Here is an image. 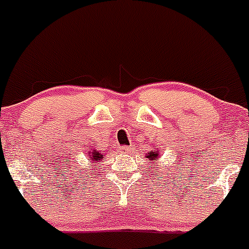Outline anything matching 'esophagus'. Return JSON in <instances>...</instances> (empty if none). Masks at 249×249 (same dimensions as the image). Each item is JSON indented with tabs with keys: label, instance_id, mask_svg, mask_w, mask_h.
I'll use <instances>...</instances> for the list:
<instances>
[{
	"label": "esophagus",
	"instance_id": "1",
	"mask_svg": "<svg viewBox=\"0 0 249 249\" xmlns=\"http://www.w3.org/2000/svg\"><path fill=\"white\" fill-rule=\"evenodd\" d=\"M120 150H121V153H124V154H126V153L131 152L132 148L131 147H121Z\"/></svg>",
	"mask_w": 249,
	"mask_h": 249
}]
</instances>
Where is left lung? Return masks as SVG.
<instances>
[{"mask_svg":"<svg viewBox=\"0 0 249 249\" xmlns=\"http://www.w3.org/2000/svg\"><path fill=\"white\" fill-rule=\"evenodd\" d=\"M145 157H147V158L149 159L150 164H152V165H149V173H150V169L156 166V165H154V163H156L157 159H158V157H159V150L158 149L152 150V152L147 153V154H145ZM152 172H153V170H152ZM153 175H154V174H153Z\"/></svg>","mask_w":249,"mask_h":249,"instance_id":"obj_1","label":"left lung"}]
</instances>
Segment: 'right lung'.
<instances>
[{"label":"right lung","instance_id":"add662e5","mask_svg":"<svg viewBox=\"0 0 249 249\" xmlns=\"http://www.w3.org/2000/svg\"><path fill=\"white\" fill-rule=\"evenodd\" d=\"M104 158V153H102L101 150L99 152V150L93 149V147L89 149V160H90L91 163H102Z\"/></svg>","mask_w":249,"mask_h":249}]
</instances>
